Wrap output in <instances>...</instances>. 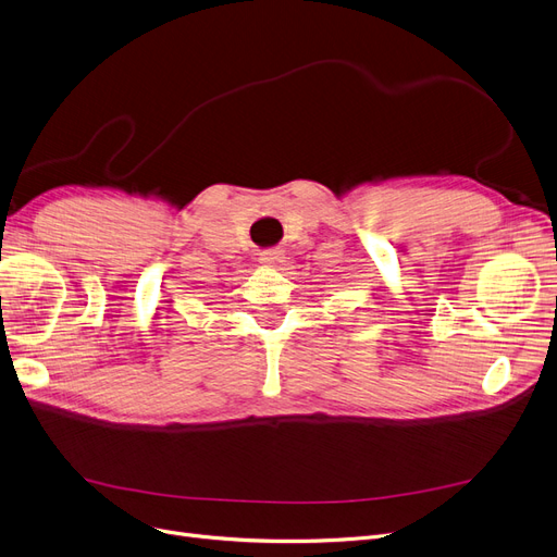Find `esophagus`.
Listing matches in <instances>:
<instances>
[{"mask_svg":"<svg viewBox=\"0 0 557 557\" xmlns=\"http://www.w3.org/2000/svg\"><path fill=\"white\" fill-rule=\"evenodd\" d=\"M259 263L268 265V268H275V271H282L286 265V255L280 250V247H273V250H263L259 255Z\"/></svg>","mask_w":557,"mask_h":557,"instance_id":"34e87169","label":"esophagus"}]
</instances>
